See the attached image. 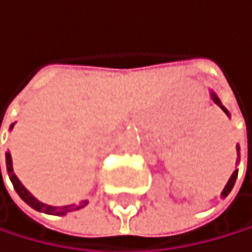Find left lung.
<instances>
[{
  "instance_id": "1",
  "label": "left lung",
  "mask_w": 252,
  "mask_h": 252,
  "mask_svg": "<svg viewBox=\"0 0 252 252\" xmlns=\"http://www.w3.org/2000/svg\"><path fill=\"white\" fill-rule=\"evenodd\" d=\"M210 97H212V100H213V102H215V103H217V105H218V106H220V108H221V109L224 111V112H225V114H227V117L230 119V112H228V109H227V108H225V106H224V105L221 103V100H220L218 94H217L215 92H213V90H210ZM236 150H237V160H236V165H237V163H239V160H241V156H239V152H241V147H239V144L236 146ZM237 171H239V170L236 168V170L233 171V174L230 176V179H228L227 185L224 186V189H222V192H221V197H222V198H225V197H227V195L230 194V191L233 189V186H234V182H236V179H237Z\"/></svg>"
}]
</instances>
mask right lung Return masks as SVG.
Segmentation results:
<instances>
[{
  "label": "right lung",
  "instance_id": "obj_1",
  "mask_svg": "<svg viewBox=\"0 0 252 252\" xmlns=\"http://www.w3.org/2000/svg\"><path fill=\"white\" fill-rule=\"evenodd\" d=\"M13 126H15V123H11L10 130L13 129ZM5 165H7L8 177H10L11 183H13V188H15V191L18 192V195H19L30 207H32V209L37 210V212H43V213H48V215L63 217V215H66V213H69V212L79 210V209H82V207H85L87 204H89V200H82V201H79L78 204H67V206H51V204H45V203H42V201L37 200V198L27 189V188L21 183V180H19L18 176L15 174V171H13V160H11L10 152H5Z\"/></svg>",
  "mask_w": 252,
  "mask_h": 252
}]
</instances>
